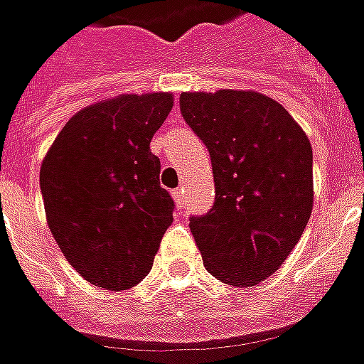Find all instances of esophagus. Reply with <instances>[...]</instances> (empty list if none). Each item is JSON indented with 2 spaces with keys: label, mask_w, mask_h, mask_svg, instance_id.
Here are the masks:
<instances>
[{
  "label": "esophagus",
  "mask_w": 364,
  "mask_h": 364,
  "mask_svg": "<svg viewBox=\"0 0 364 364\" xmlns=\"http://www.w3.org/2000/svg\"><path fill=\"white\" fill-rule=\"evenodd\" d=\"M183 193H185V191H183L181 187H179V189H175L173 193H171L175 198V203H177V206H183V203H185V200H183Z\"/></svg>",
  "instance_id": "34e87169"
}]
</instances>
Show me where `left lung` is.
Here are the masks:
<instances>
[{
  "instance_id": "left-lung-1",
  "label": "left lung",
  "mask_w": 364,
  "mask_h": 364,
  "mask_svg": "<svg viewBox=\"0 0 364 364\" xmlns=\"http://www.w3.org/2000/svg\"><path fill=\"white\" fill-rule=\"evenodd\" d=\"M179 105L213 161L214 205L189 220L206 271L232 287L259 284L310 220V140L281 103L255 91L181 93Z\"/></svg>"
}]
</instances>
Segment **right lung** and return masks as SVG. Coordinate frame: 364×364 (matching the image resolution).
<instances>
[{
  "instance_id": "add662e5",
  "label": "right lung",
  "mask_w": 364,
  "mask_h": 364,
  "mask_svg": "<svg viewBox=\"0 0 364 364\" xmlns=\"http://www.w3.org/2000/svg\"><path fill=\"white\" fill-rule=\"evenodd\" d=\"M173 107L171 93L119 95L68 120L41 166L46 222L85 281L127 290L154 265L173 222L150 142Z\"/></svg>"
}]
</instances>
